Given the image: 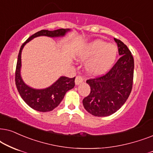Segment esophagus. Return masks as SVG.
<instances>
[{"label":"esophagus","mask_w":153,"mask_h":153,"mask_svg":"<svg viewBox=\"0 0 153 153\" xmlns=\"http://www.w3.org/2000/svg\"><path fill=\"white\" fill-rule=\"evenodd\" d=\"M83 80H84V79H83L82 75H77L76 78H75V85H79V84H80V83H82L83 82Z\"/></svg>","instance_id":"34e87169"}]
</instances>
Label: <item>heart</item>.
<instances>
[{"instance_id":"1","label":"heart","mask_w":153,"mask_h":153,"mask_svg":"<svg viewBox=\"0 0 153 153\" xmlns=\"http://www.w3.org/2000/svg\"><path fill=\"white\" fill-rule=\"evenodd\" d=\"M117 54V48L113 44L101 40H96L85 45L79 50L78 58L87 61L85 68L92 75H100L111 68Z\"/></svg>"}]
</instances>
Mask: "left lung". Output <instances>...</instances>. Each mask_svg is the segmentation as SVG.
I'll use <instances>...</instances> for the list:
<instances>
[{
  "label": "left lung",
  "instance_id": "left-lung-1",
  "mask_svg": "<svg viewBox=\"0 0 153 153\" xmlns=\"http://www.w3.org/2000/svg\"><path fill=\"white\" fill-rule=\"evenodd\" d=\"M120 58L108 72L86 81L90 86L89 94L82 100L86 111L97 117L111 115L126 102L133 85L134 62L125 44L114 38Z\"/></svg>",
  "mask_w": 153,
  "mask_h": 153
}]
</instances>
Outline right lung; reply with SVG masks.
Wrapping results in <instances>:
<instances>
[{
	"label": "right lung",
	"mask_w": 153,
	"mask_h": 153,
	"mask_svg": "<svg viewBox=\"0 0 153 153\" xmlns=\"http://www.w3.org/2000/svg\"><path fill=\"white\" fill-rule=\"evenodd\" d=\"M68 30L69 29L64 28L54 30H41L30 36L20 48L16 66L15 84L22 99L31 108L37 111L48 112L57 107L64 99L66 91L74 87L75 78L74 77L70 78L68 77L62 76L52 85L44 89H35L27 86L22 80L20 75L22 49L26 43L38 36H45L49 37H59L64 36Z\"/></svg>",
	"instance_id": "obj_1"
}]
</instances>
